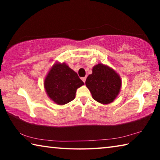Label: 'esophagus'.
<instances>
[{
	"instance_id": "obj_1",
	"label": "esophagus",
	"mask_w": 160,
	"mask_h": 160,
	"mask_svg": "<svg viewBox=\"0 0 160 160\" xmlns=\"http://www.w3.org/2000/svg\"><path fill=\"white\" fill-rule=\"evenodd\" d=\"M86 78H87L86 77H84V78H82V81H83L84 82H85V81H86Z\"/></svg>"
}]
</instances>
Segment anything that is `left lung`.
Returning a JSON list of instances; mask_svg holds the SVG:
<instances>
[{
  "label": "left lung",
  "instance_id": "1",
  "mask_svg": "<svg viewBox=\"0 0 160 160\" xmlns=\"http://www.w3.org/2000/svg\"><path fill=\"white\" fill-rule=\"evenodd\" d=\"M120 75L107 65L99 63L92 68L85 81L86 87L90 91L92 98L102 104L113 102L121 88Z\"/></svg>",
  "mask_w": 160,
  "mask_h": 160
}]
</instances>
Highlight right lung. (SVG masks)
<instances>
[{
    "label": "right lung",
    "instance_id": "1",
    "mask_svg": "<svg viewBox=\"0 0 160 160\" xmlns=\"http://www.w3.org/2000/svg\"><path fill=\"white\" fill-rule=\"evenodd\" d=\"M84 85L78 74L66 63L56 62L51 68L44 82L48 97L58 105L72 101L78 88Z\"/></svg>",
    "mask_w": 160,
    "mask_h": 160
}]
</instances>
